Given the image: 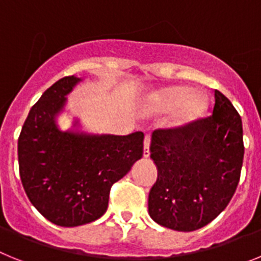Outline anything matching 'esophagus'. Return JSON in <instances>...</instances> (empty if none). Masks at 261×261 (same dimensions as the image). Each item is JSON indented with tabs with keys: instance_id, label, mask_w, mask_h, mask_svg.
Instances as JSON below:
<instances>
[{
	"instance_id": "esophagus-1",
	"label": "esophagus",
	"mask_w": 261,
	"mask_h": 261,
	"mask_svg": "<svg viewBox=\"0 0 261 261\" xmlns=\"http://www.w3.org/2000/svg\"><path fill=\"white\" fill-rule=\"evenodd\" d=\"M149 144H151V137H149V135H146V138H144V151H143L144 158H149Z\"/></svg>"
}]
</instances>
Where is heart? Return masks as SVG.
<instances>
[{"instance_id": "b5f03b06", "label": "heart", "mask_w": 261, "mask_h": 261, "mask_svg": "<svg viewBox=\"0 0 261 261\" xmlns=\"http://www.w3.org/2000/svg\"><path fill=\"white\" fill-rule=\"evenodd\" d=\"M156 103L163 112L176 110L171 124L176 128H184L196 122L207 110L209 101L205 94L194 93L193 88H165L156 97Z\"/></svg>"}]
</instances>
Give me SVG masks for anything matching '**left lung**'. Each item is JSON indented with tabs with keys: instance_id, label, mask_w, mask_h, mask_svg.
<instances>
[{
	"instance_id": "obj_1",
	"label": "left lung",
	"mask_w": 261,
	"mask_h": 261,
	"mask_svg": "<svg viewBox=\"0 0 261 261\" xmlns=\"http://www.w3.org/2000/svg\"><path fill=\"white\" fill-rule=\"evenodd\" d=\"M213 114L184 128L156 130L149 152L158 180L148 194L149 217L176 231L198 230L226 209L243 164L242 118L214 90Z\"/></svg>"
}]
</instances>
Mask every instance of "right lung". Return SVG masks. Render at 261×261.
I'll return each mask as SVG.
<instances>
[{"label":"right lung","instance_id":"obj_1","mask_svg":"<svg viewBox=\"0 0 261 261\" xmlns=\"http://www.w3.org/2000/svg\"><path fill=\"white\" fill-rule=\"evenodd\" d=\"M83 79L63 77L31 108L18 139L22 185L30 202L49 222L74 227L105 214L110 188L143 156L142 131L128 135L89 134L74 119L59 128L67 96Z\"/></svg>","mask_w":261,"mask_h":261}]
</instances>
